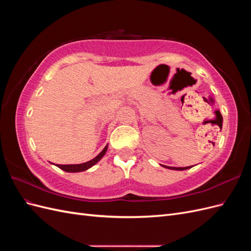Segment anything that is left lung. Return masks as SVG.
<instances>
[{
	"mask_svg": "<svg viewBox=\"0 0 251 251\" xmlns=\"http://www.w3.org/2000/svg\"><path fill=\"white\" fill-rule=\"evenodd\" d=\"M166 169H170V170H177V171H184L187 170L189 168H192V166H186V168H174V166H164Z\"/></svg>",
	"mask_w": 251,
	"mask_h": 251,
	"instance_id": "1",
	"label": "left lung"
}]
</instances>
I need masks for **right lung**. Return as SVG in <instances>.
Instances as JSON below:
<instances>
[{"mask_svg": "<svg viewBox=\"0 0 251 251\" xmlns=\"http://www.w3.org/2000/svg\"><path fill=\"white\" fill-rule=\"evenodd\" d=\"M107 150H108V146H105L104 149L95 158H93L92 160L87 161L85 163H81V164H64V165L57 164V166L60 170H63V171L68 172V173H77V172L86 171V170L90 169L91 166H93L94 164H96L98 161H100V159L103 157V155L105 154Z\"/></svg>", "mask_w": 251, "mask_h": 251, "instance_id": "obj_1", "label": "right lung"}]
</instances>
